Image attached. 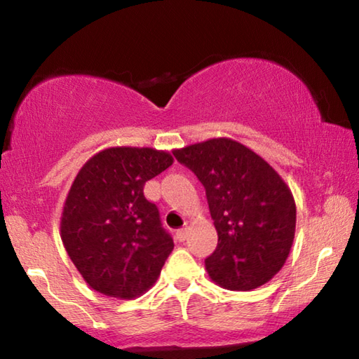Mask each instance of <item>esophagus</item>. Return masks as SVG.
I'll list each match as a JSON object with an SVG mask.
<instances>
[{"label":"esophagus","mask_w":359,"mask_h":359,"mask_svg":"<svg viewBox=\"0 0 359 359\" xmlns=\"http://www.w3.org/2000/svg\"><path fill=\"white\" fill-rule=\"evenodd\" d=\"M175 236H177V241L184 242L187 239V236H188V228H180L177 233H175Z\"/></svg>","instance_id":"34e87169"}]
</instances>
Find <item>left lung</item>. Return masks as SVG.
<instances>
[{"label": "left lung", "mask_w": 359, "mask_h": 359, "mask_svg": "<svg viewBox=\"0 0 359 359\" xmlns=\"http://www.w3.org/2000/svg\"><path fill=\"white\" fill-rule=\"evenodd\" d=\"M205 188L218 234L205 258L212 280L248 291L271 280L287 261L296 231V204L287 182L263 156L229 137L174 150Z\"/></svg>", "instance_id": "1"}]
</instances>
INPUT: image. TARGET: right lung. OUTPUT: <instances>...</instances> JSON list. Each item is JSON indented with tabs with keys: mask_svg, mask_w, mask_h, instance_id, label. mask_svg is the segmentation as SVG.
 <instances>
[{
	"mask_svg": "<svg viewBox=\"0 0 359 359\" xmlns=\"http://www.w3.org/2000/svg\"><path fill=\"white\" fill-rule=\"evenodd\" d=\"M174 163L168 150L109 147L77 172L60 236L79 274L98 293L135 299L154 287L174 242L161 226L145 182Z\"/></svg>",
	"mask_w": 359,
	"mask_h": 359,
	"instance_id": "add662e5",
	"label": "right lung"
}]
</instances>
